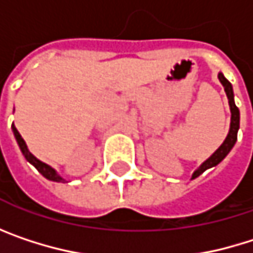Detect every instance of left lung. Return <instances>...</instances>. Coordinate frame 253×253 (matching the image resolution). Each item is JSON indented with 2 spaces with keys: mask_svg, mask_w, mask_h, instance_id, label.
<instances>
[{
  "mask_svg": "<svg viewBox=\"0 0 253 253\" xmlns=\"http://www.w3.org/2000/svg\"><path fill=\"white\" fill-rule=\"evenodd\" d=\"M218 80L221 82V84H223V87H224V92H226V95H227L228 105H230V113H231L230 128H228V133L227 136H226V139H224V142L220 145V148L193 171L192 178H196L198 176H201L205 170L218 166V164L227 157L228 152L231 151V148L234 146V143H236V140H237V131H239V127H240V113H239V108H237L236 104H234L233 86H231V83L228 82L227 79L224 77L223 73H218Z\"/></svg>",
  "mask_w": 253,
  "mask_h": 253,
  "instance_id": "8db88e82",
  "label": "left lung"
}]
</instances>
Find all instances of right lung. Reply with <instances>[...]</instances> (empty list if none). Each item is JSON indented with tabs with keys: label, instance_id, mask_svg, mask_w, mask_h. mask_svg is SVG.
Segmentation results:
<instances>
[{
	"label": "right lung",
	"instance_id": "add662e5",
	"mask_svg": "<svg viewBox=\"0 0 253 253\" xmlns=\"http://www.w3.org/2000/svg\"><path fill=\"white\" fill-rule=\"evenodd\" d=\"M13 128V133H14V137H16V140H17V143H19V148H20V151H22V154L25 155V158L42 174V176L45 177V178H48V180H51V181H66V178H63V177L60 176L51 166H48V164H45V163H42L41 160H38L29 149H27V145H26V142L23 140V137L20 136V133L17 131V128L16 126L13 125L11 126Z\"/></svg>",
	"mask_w": 253,
	"mask_h": 253
}]
</instances>
